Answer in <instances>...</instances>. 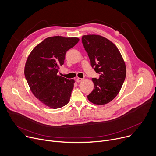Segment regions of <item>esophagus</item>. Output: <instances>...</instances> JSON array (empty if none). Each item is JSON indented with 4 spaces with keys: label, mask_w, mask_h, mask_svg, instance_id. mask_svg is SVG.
<instances>
[{
    "label": "esophagus",
    "mask_w": 156,
    "mask_h": 156,
    "mask_svg": "<svg viewBox=\"0 0 156 156\" xmlns=\"http://www.w3.org/2000/svg\"><path fill=\"white\" fill-rule=\"evenodd\" d=\"M76 82H78V83H80V82H81V81H82L83 80V78H76Z\"/></svg>",
    "instance_id": "34e87169"
}]
</instances>
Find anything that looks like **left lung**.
<instances>
[{
  "label": "left lung",
  "mask_w": 156,
  "mask_h": 156,
  "mask_svg": "<svg viewBox=\"0 0 156 156\" xmlns=\"http://www.w3.org/2000/svg\"><path fill=\"white\" fill-rule=\"evenodd\" d=\"M82 42L92 67L100 75L98 79H92L94 87L87 99L94 104H106L121 90L126 73L125 63L115 44L103 36L84 35Z\"/></svg>",
  "instance_id": "8db88e82"
}]
</instances>
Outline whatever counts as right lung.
<instances>
[{
	"mask_svg": "<svg viewBox=\"0 0 156 156\" xmlns=\"http://www.w3.org/2000/svg\"><path fill=\"white\" fill-rule=\"evenodd\" d=\"M78 37L52 36L37 45L29 55L25 76L30 90L42 103L58 108L70 101L75 80L57 75L66 51L78 42Z\"/></svg>",
	"mask_w": 156,
	"mask_h": 156,
	"instance_id": "1",
	"label": "right lung"
}]
</instances>
